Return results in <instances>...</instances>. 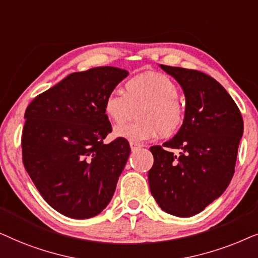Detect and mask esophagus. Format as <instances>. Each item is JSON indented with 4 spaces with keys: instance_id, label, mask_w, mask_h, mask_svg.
<instances>
[{
    "instance_id": "1",
    "label": "esophagus",
    "mask_w": 258,
    "mask_h": 258,
    "mask_svg": "<svg viewBox=\"0 0 258 258\" xmlns=\"http://www.w3.org/2000/svg\"><path fill=\"white\" fill-rule=\"evenodd\" d=\"M130 146H131V150L135 151L137 149H139V147H142L143 145H140L138 143H133V142H130Z\"/></svg>"
}]
</instances>
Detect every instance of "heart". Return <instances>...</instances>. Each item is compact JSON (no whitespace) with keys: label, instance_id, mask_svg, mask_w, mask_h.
I'll list each match as a JSON object with an SVG mask.
<instances>
[{"label":"heart","instance_id":"heart-1","mask_svg":"<svg viewBox=\"0 0 258 258\" xmlns=\"http://www.w3.org/2000/svg\"><path fill=\"white\" fill-rule=\"evenodd\" d=\"M172 79L157 72L137 74L126 81L125 94L113 91L104 100V112L115 125L125 122L138 108L135 122L115 127L114 136L133 143H143L159 135L171 137L185 120L184 104Z\"/></svg>","mask_w":258,"mask_h":258}]
</instances>
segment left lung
Masks as SVG:
<instances>
[{
    "instance_id": "left-lung-1",
    "label": "left lung",
    "mask_w": 258,
    "mask_h": 258,
    "mask_svg": "<svg viewBox=\"0 0 258 258\" xmlns=\"http://www.w3.org/2000/svg\"><path fill=\"white\" fill-rule=\"evenodd\" d=\"M185 94V120L163 146L150 147L154 163L150 190L158 205L177 217L203 211L226 190L235 173L243 119L225 88L208 74L160 64ZM178 149L176 156L170 151Z\"/></svg>"
}]
</instances>
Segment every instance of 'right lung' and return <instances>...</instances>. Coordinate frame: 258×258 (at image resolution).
I'll list each match as a JSON object with an SVG mask.
<instances>
[{
	"instance_id": "obj_1",
	"label": "right lung",
	"mask_w": 258,
	"mask_h": 258,
	"mask_svg": "<svg viewBox=\"0 0 258 258\" xmlns=\"http://www.w3.org/2000/svg\"><path fill=\"white\" fill-rule=\"evenodd\" d=\"M127 75L109 66L72 73L26 109L23 165L44 201L67 217H94L114 195L131 149L122 138L104 143L112 132L104 100Z\"/></svg>"
}]
</instances>
